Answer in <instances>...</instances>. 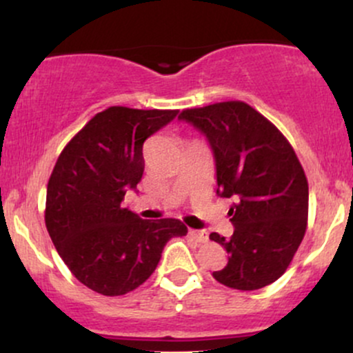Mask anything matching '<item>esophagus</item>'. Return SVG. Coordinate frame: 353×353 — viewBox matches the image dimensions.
<instances>
[{
	"label": "esophagus",
	"instance_id": "obj_1",
	"mask_svg": "<svg viewBox=\"0 0 353 353\" xmlns=\"http://www.w3.org/2000/svg\"><path fill=\"white\" fill-rule=\"evenodd\" d=\"M189 236L192 237L196 242H201V244H205V242L209 241V236H208V232H205V230H194V229H190L189 230Z\"/></svg>",
	"mask_w": 353,
	"mask_h": 353
}]
</instances>
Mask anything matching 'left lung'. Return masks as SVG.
I'll list each match as a JSON object with an SVG mask.
<instances>
[{
	"mask_svg": "<svg viewBox=\"0 0 353 353\" xmlns=\"http://www.w3.org/2000/svg\"><path fill=\"white\" fill-rule=\"evenodd\" d=\"M188 121L208 137L216 159L217 194L236 197L230 208L234 234H210L229 254L217 282L257 290L277 281L292 262L307 229L309 184L285 136L242 101L184 109Z\"/></svg>",
	"mask_w": 353,
	"mask_h": 353,
	"instance_id": "1",
	"label": "left lung"
}]
</instances>
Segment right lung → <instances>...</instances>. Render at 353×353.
<instances>
[{"label": "right lung", "mask_w": 353, "mask_h": 353, "mask_svg": "<svg viewBox=\"0 0 353 353\" xmlns=\"http://www.w3.org/2000/svg\"><path fill=\"white\" fill-rule=\"evenodd\" d=\"M177 109L111 106L98 112L59 154L46 192L44 222L59 257L81 283L108 297L151 277L179 219L144 221L121 208L144 172L143 144Z\"/></svg>", "instance_id": "1"}]
</instances>
